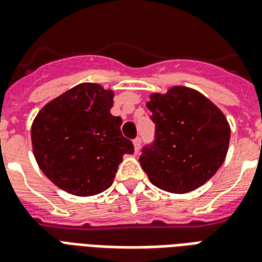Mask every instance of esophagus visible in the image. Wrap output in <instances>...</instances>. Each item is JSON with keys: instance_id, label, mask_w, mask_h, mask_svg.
<instances>
[{"instance_id": "obj_1", "label": "esophagus", "mask_w": 262, "mask_h": 262, "mask_svg": "<svg viewBox=\"0 0 262 262\" xmlns=\"http://www.w3.org/2000/svg\"><path fill=\"white\" fill-rule=\"evenodd\" d=\"M134 149H135V153L139 152V149H141V138L134 139Z\"/></svg>"}]
</instances>
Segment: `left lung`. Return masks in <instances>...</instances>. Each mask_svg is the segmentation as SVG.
Instances as JSON below:
<instances>
[{"instance_id": "1", "label": "left lung", "mask_w": 262, "mask_h": 262, "mask_svg": "<svg viewBox=\"0 0 262 262\" xmlns=\"http://www.w3.org/2000/svg\"><path fill=\"white\" fill-rule=\"evenodd\" d=\"M146 106L156 124L155 141L139 156L149 181L171 193L198 189L227 157L231 138L227 117L203 94L182 85L152 94Z\"/></svg>"}]
</instances>
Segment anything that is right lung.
Segmentation results:
<instances>
[{
  "mask_svg": "<svg viewBox=\"0 0 262 262\" xmlns=\"http://www.w3.org/2000/svg\"><path fill=\"white\" fill-rule=\"evenodd\" d=\"M115 92L82 82L48 102L31 125L37 164L58 188L76 196L106 190L124 155L134 145L124 138L121 119L110 113Z\"/></svg>",
  "mask_w": 262,
  "mask_h": 262,
  "instance_id": "add662e5",
  "label": "right lung"
}]
</instances>
